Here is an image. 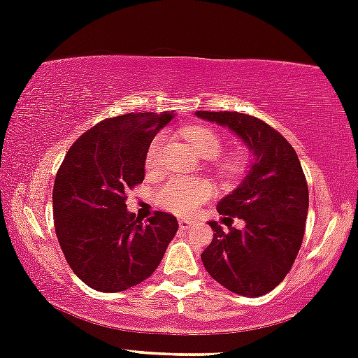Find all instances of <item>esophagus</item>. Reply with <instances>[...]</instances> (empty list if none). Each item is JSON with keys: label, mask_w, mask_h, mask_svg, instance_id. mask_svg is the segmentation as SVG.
<instances>
[{"label": "esophagus", "mask_w": 358, "mask_h": 358, "mask_svg": "<svg viewBox=\"0 0 358 358\" xmlns=\"http://www.w3.org/2000/svg\"><path fill=\"white\" fill-rule=\"evenodd\" d=\"M178 226H180V229L185 231V229H190V227L194 226V222L188 221V219H180V221H178Z\"/></svg>", "instance_id": "1"}]
</instances>
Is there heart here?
Returning a JSON list of instances; mask_svg holds the SVG:
<instances>
[{"instance_id":"heart-1","label":"heart","mask_w":358,"mask_h":358,"mask_svg":"<svg viewBox=\"0 0 358 358\" xmlns=\"http://www.w3.org/2000/svg\"><path fill=\"white\" fill-rule=\"evenodd\" d=\"M190 148L202 158H215L222 149V141L215 131L207 127H190L183 132ZM163 137H156L148 151L146 164L152 168ZM241 171L239 159H226L221 163V173L227 178L236 176ZM214 194L212 185L203 178H170L158 188V200L163 207L176 214H192L202 202L209 200Z\"/></svg>"}]
</instances>
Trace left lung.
<instances>
[{
	"label": "left lung",
	"instance_id": "left-lung-1",
	"mask_svg": "<svg viewBox=\"0 0 358 358\" xmlns=\"http://www.w3.org/2000/svg\"><path fill=\"white\" fill-rule=\"evenodd\" d=\"M195 115L229 129L253 158L243 182L217 203L219 214L238 215L245 227L226 233L210 221L214 238L203 250L202 263L222 287L260 297L284 280L301 250L309 207L301 161L287 139L257 117L239 112Z\"/></svg>",
	"mask_w": 358,
	"mask_h": 358
}]
</instances>
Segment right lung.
<instances>
[{
  "label": "right lung",
  "mask_w": 358,
  "mask_h": 358,
  "mask_svg": "<svg viewBox=\"0 0 358 358\" xmlns=\"http://www.w3.org/2000/svg\"><path fill=\"white\" fill-rule=\"evenodd\" d=\"M173 112L125 113L85 132L54 182V226L71 270L98 292H120L151 277L178 231L175 215L146 224L125 206L144 180L148 149Z\"/></svg>",
  "instance_id": "obj_1"
}]
</instances>
